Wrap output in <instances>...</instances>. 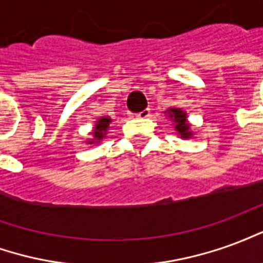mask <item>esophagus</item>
Wrapping results in <instances>:
<instances>
[{
  "mask_svg": "<svg viewBox=\"0 0 263 263\" xmlns=\"http://www.w3.org/2000/svg\"><path fill=\"white\" fill-rule=\"evenodd\" d=\"M149 115H151V109L145 108L143 111H141V112H138L137 117L138 118H148Z\"/></svg>",
  "mask_w": 263,
  "mask_h": 263,
  "instance_id": "obj_1",
  "label": "esophagus"
}]
</instances>
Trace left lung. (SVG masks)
Instances as JSON below:
<instances>
[{"label":"left lung","instance_id":"8db88e82","mask_svg":"<svg viewBox=\"0 0 263 263\" xmlns=\"http://www.w3.org/2000/svg\"><path fill=\"white\" fill-rule=\"evenodd\" d=\"M169 117L172 120L176 122V131H179V134L182 135L183 138L190 137V132H189V124L186 122V114L183 112L182 109L179 108H172L169 109Z\"/></svg>","mask_w":263,"mask_h":263}]
</instances>
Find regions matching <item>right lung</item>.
I'll use <instances>...</instances> for the list:
<instances>
[{"mask_svg":"<svg viewBox=\"0 0 263 263\" xmlns=\"http://www.w3.org/2000/svg\"><path fill=\"white\" fill-rule=\"evenodd\" d=\"M109 122H111V120H109L108 117H104V118H100V120H98L97 125H96L94 132H92V135H94L96 139H103L104 135H105V132H107V128H108Z\"/></svg>","mask_w":263,"mask_h":263,"instance_id":"right-lung-1","label":"right lung"}]
</instances>
